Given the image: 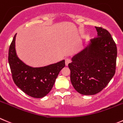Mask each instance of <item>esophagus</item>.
<instances>
[{
  "instance_id": "34e87169",
  "label": "esophagus",
  "mask_w": 123,
  "mask_h": 123,
  "mask_svg": "<svg viewBox=\"0 0 123 123\" xmlns=\"http://www.w3.org/2000/svg\"><path fill=\"white\" fill-rule=\"evenodd\" d=\"M65 65L66 66H68V64H70V62H71V60H70V59H68V58H67V59H65Z\"/></svg>"
}]
</instances>
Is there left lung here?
Masks as SVG:
<instances>
[{
  "label": "left lung",
  "instance_id": "8db88e82",
  "mask_svg": "<svg viewBox=\"0 0 123 123\" xmlns=\"http://www.w3.org/2000/svg\"><path fill=\"white\" fill-rule=\"evenodd\" d=\"M97 37L91 39L68 64L74 88L83 95H94L106 86L115 73L117 49L111 35L95 27Z\"/></svg>",
  "mask_w": 123,
  "mask_h": 123
}]
</instances>
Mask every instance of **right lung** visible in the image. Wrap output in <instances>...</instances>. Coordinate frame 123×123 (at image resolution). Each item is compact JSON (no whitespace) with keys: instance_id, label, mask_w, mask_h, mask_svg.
Instances as JSON below:
<instances>
[{"instance_id":"obj_1","label":"right lung","mask_w":123,"mask_h":123,"mask_svg":"<svg viewBox=\"0 0 123 123\" xmlns=\"http://www.w3.org/2000/svg\"><path fill=\"white\" fill-rule=\"evenodd\" d=\"M9 46L8 62L13 80L21 91L34 98H42L50 91L65 60L41 67L26 65L18 57L15 50V37Z\"/></svg>"}]
</instances>
